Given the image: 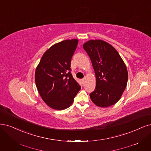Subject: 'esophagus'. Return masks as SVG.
<instances>
[{
  "label": "esophagus",
  "mask_w": 151,
  "mask_h": 151,
  "mask_svg": "<svg viewBox=\"0 0 151 151\" xmlns=\"http://www.w3.org/2000/svg\"><path fill=\"white\" fill-rule=\"evenodd\" d=\"M85 80H86V78H85V77H84V79H82V82H83V83H84V81H85Z\"/></svg>",
  "instance_id": "obj_1"
}]
</instances>
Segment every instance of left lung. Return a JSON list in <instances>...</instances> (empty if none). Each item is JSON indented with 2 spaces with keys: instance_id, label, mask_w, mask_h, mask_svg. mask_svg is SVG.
Returning a JSON list of instances; mask_svg holds the SVG:
<instances>
[{
  "instance_id": "obj_1",
  "label": "left lung",
  "mask_w": 151,
  "mask_h": 151,
  "mask_svg": "<svg viewBox=\"0 0 151 151\" xmlns=\"http://www.w3.org/2000/svg\"><path fill=\"white\" fill-rule=\"evenodd\" d=\"M91 59L96 78V89L90 93L93 104L101 107L114 105L125 90L128 72L115 48L102 40H91L83 45Z\"/></svg>"
}]
</instances>
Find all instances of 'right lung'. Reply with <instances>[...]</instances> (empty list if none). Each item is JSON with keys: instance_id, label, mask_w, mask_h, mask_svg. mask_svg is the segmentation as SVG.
<instances>
[{"instance_id": "obj_1", "label": "right lung", "mask_w": 151, "mask_h": 151, "mask_svg": "<svg viewBox=\"0 0 151 151\" xmlns=\"http://www.w3.org/2000/svg\"><path fill=\"white\" fill-rule=\"evenodd\" d=\"M77 39L65 40L46 50L35 72L36 87L42 100L56 110L70 107L81 89L70 73V62Z\"/></svg>"}]
</instances>
